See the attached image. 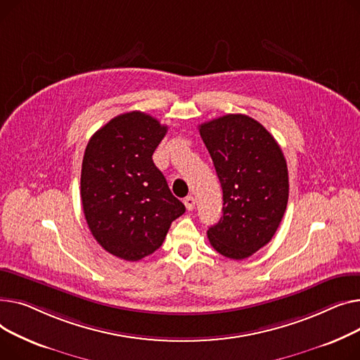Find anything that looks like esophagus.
Masks as SVG:
<instances>
[{
    "instance_id": "esophagus-1",
    "label": "esophagus",
    "mask_w": 360,
    "mask_h": 360,
    "mask_svg": "<svg viewBox=\"0 0 360 360\" xmlns=\"http://www.w3.org/2000/svg\"><path fill=\"white\" fill-rule=\"evenodd\" d=\"M184 205H186V207H187V210H192L193 207H195V198L193 196H187V198H184Z\"/></svg>"
}]
</instances>
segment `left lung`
I'll list each match as a JSON object with an SVG mask.
<instances>
[{
	"label": "left lung",
	"instance_id": "left-lung-1",
	"mask_svg": "<svg viewBox=\"0 0 360 360\" xmlns=\"http://www.w3.org/2000/svg\"><path fill=\"white\" fill-rule=\"evenodd\" d=\"M222 187V217L207 229L219 255L243 260L264 247L288 205V165L270 132L245 115H225L199 126Z\"/></svg>",
	"mask_w": 360,
	"mask_h": 360
}]
</instances>
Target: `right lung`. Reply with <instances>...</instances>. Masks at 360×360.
I'll return each mask as SVG.
<instances>
[{
    "instance_id": "1",
    "label": "right lung",
    "mask_w": 360,
    "mask_h": 360,
    "mask_svg": "<svg viewBox=\"0 0 360 360\" xmlns=\"http://www.w3.org/2000/svg\"><path fill=\"white\" fill-rule=\"evenodd\" d=\"M167 129L146 113H123L100 128L84 153V217L96 241L119 259L153 255L186 210L153 161Z\"/></svg>"
}]
</instances>
